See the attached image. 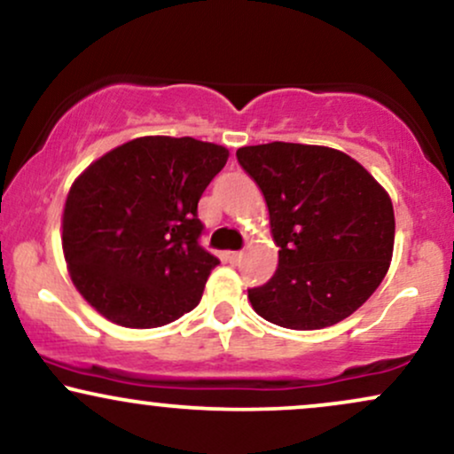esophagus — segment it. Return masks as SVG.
Returning a JSON list of instances; mask_svg holds the SVG:
<instances>
[{"label": "esophagus", "mask_w": 454, "mask_h": 454, "mask_svg": "<svg viewBox=\"0 0 454 454\" xmlns=\"http://www.w3.org/2000/svg\"><path fill=\"white\" fill-rule=\"evenodd\" d=\"M241 258H243V252H228L226 254V260L231 264H239V262H241Z\"/></svg>", "instance_id": "obj_1"}]
</instances>
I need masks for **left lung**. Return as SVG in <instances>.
Segmentation results:
<instances>
[{
    "label": "left lung",
    "instance_id": "left-lung-1",
    "mask_svg": "<svg viewBox=\"0 0 454 454\" xmlns=\"http://www.w3.org/2000/svg\"><path fill=\"white\" fill-rule=\"evenodd\" d=\"M267 200L279 247L275 275L247 293L264 320L294 331L341 322L390 267L395 211L388 192L340 149L275 143L237 151Z\"/></svg>",
    "mask_w": 454,
    "mask_h": 454
}]
</instances>
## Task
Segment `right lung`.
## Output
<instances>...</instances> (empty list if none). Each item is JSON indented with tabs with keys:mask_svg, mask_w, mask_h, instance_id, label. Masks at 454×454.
<instances>
[{
	"mask_svg": "<svg viewBox=\"0 0 454 454\" xmlns=\"http://www.w3.org/2000/svg\"><path fill=\"white\" fill-rule=\"evenodd\" d=\"M228 155L190 137H140L76 176L61 247L72 284L98 314L126 328H155L200 303L220 260L198 245V200Z\"/></svg>",
	"mask_w": 454,
	"mask_h": 454,
	"instance_id": "right-lung-1",
	"label": "right lung"
}]
</instances>
